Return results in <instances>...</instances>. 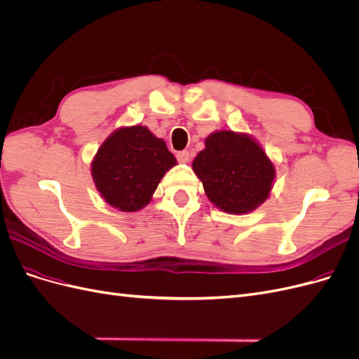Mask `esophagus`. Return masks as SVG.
<instances>
[{"label": "esophagus", "instance_id": "34e87169", "mask_svg": "<svg viewBox=\"0 0 359 359\" xmlns=\"http://www.w3.org/2000/svg\"><path fill=\"white\" fill-rule=\"evenodd\" d=\"M177 158L180 163H189L190 161V153L189 151H180L177 154Z\"/></svg>", "mask_w": 359, "mask_h": 359}]
</instances>
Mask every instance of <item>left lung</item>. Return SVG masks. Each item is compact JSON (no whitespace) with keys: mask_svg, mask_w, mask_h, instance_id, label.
I'll list each match as a JSON object with an SVG mask.
<instances>
[{"mask_svg":"<svg viewBox=\"0 0 359 359\" xmlns=\"http://www.w3.org/2000/svg\"><path fill=\"white\" fill-rule=\"evenodd\" d=\"M206 198L229 214H247L262 205L273 190L274 163L255 137L232 130L214 132L191 163Z\"/></svg>","mask_w":359,"mask_h":359,"instance_id":"1","label":"left lung"}]
</instances>
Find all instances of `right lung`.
<instances>
[{
    "label": "right lung",
    "instance_id": "right-lung-1",
    "mask_svg": "<svg viewBox=\"0 0 359 359\" xmlns=\"http://www.w3.org/2000/svg\"><path fill=\"white\" fill-rule=\"evenodd\" d=\"M177 158L145 126L119 127L106 137L91 161V177L106 203L123 212L147 206Z\"/></svg>",
    "mask_w": 359,
    "mask_h": 359
}]
</instances>
